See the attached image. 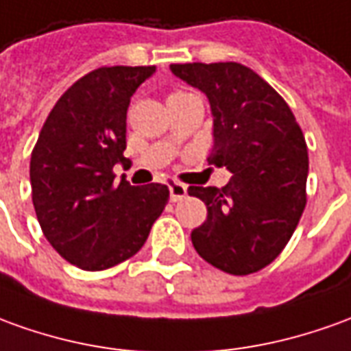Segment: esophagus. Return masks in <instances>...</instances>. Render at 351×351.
<instances>
[{
	"label": "esophagus",
	"mask_w": 351,
	"mask_h": 351,
	"mask_svg": "<svg viewBox=\"0 0 351 351\" xmlns=\"http://www.w3.org/2000/svg\"><path fill=\"white\" fill-rule=\"evenodd\" d=\"M168 187H170V199L173 200V202H180V200H183L187 197V187H185L183 183L171 181Z\"/></svg>",
	"instance_id": "esophagus-1"
}]
</instances>
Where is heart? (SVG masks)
I'll use <instances>...</instances> for the list:
<instances>
[{
	"label": "heart",
	"instance_id": "obj_1",
	"mask_svg": "<svg viewBox=\"0 0 351 351\" xmlns=\"http://www.w3.org/2000/svg\"><path fill=\"white\" fill-rule=\"evenodd\" d=\"M180 93H181V91H176V93H171V95H180ZM171 95H170V97H171Z\"/></svg>",
	"mask_w": 351,
	"mask_h": 351
}]
</instances>
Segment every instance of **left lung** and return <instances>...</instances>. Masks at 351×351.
<instances>
[{
	"label": "left lung",
	"mask_w": 351,
	"mask_h": 351,
	"mask_svg": "<svg viewBox=\"0 0 351 351\" xmlns=\"http://www.w3.org/2000/svg\"><path fill=\"white\" fill-rule=\"evenodd\" d=\"M170 70L200 89L214 116L208 164L231 171L226 187H195L206 221L191 241L200 258L231 275L263 269L282 252L306 208L308 147L291 106L239 62H185Z\"/></svg>",
	"instance_id": "left-lung-1"
}]
</instances>
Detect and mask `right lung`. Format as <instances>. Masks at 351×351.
I'll return each mask as SVG.
<instances>
[{"label":"right lung","mask_w":351,"mask_h":351,"mask_svg":"<svg viewBox=\"0 0 351 351\" xmlns=\"http://www.w3.org/2000/svg\"><path fill=\"white\" fill-rule=\"evenodd\" d=\"M154 66H101L74 82L43 124L30 158L43 235L66 260L103 271L141 250L168 204L166 185L114 181L124 162L125 112Z\"/></svg>","instance_id":"add662e5"}]
</instances>
